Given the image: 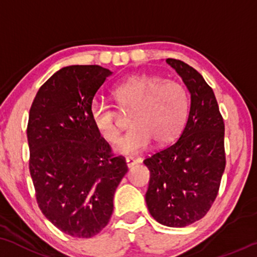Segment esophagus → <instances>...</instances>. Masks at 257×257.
I'll use <instances>...</instances> for the list:
<instances>
[{
    "label": "esophagus",
    "instance_id": "34e87169",
    "mask_svg": "<svg viewBox=\"0 0 257 257\" xmlns=\"http://www.w3.org/2000/svg\"><path fill=\"white\" fill-rule=\"evenodd\" d=\"M125 162H126V166H128V168H133V166L137 165V164L140 162V160L134 158V157H128V158L125 159Z\"/></svg>",
    "mask_w": 257,
    "mask_h": 257
}]
</instances>
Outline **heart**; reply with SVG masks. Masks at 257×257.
Segmentation results:
<instances>
[{"label":"heart","instance_id":"obj_1","mask_svg":"<svg viewBox=\"0 0 257 257\" xmlns=\"http://www.w3.org/2000/svg\"><path fill=\"white\" fill-rule=\"evenodd\" d=\"M117 107L130 112L132 128L120 139L116 151L124 156L145 151L154 140L166 144L181 132L189 110V97L182 83L154 75H137L126 79L112 91ZM95 131L110 144L119 138L116 107L95 98L89 106Z\"/></svg>","mask_w":257,"mask_h":257}]
</instances>
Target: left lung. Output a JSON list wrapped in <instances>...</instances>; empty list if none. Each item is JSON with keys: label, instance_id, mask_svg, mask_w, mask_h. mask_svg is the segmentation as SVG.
Here are the masks:
<instances>
[{"label": "left lung", "instance_id": "left-lung-1", "mask_svg": "<svg viewBox=\"0 0 257 257\" xmlns=\"http://www.w3.org/2000/svg\"><path fill=\"white\" fill-rule=\"evenodd\" d=\"M166 62L189 89L190 111L177 140L144 160L151 172L146 203L160 224L184 227L205 217L218 196L226 166L225 124L202 75L183 61Z\"/></svg>", "mask_w": 257, "mask_h": 257}]
</instances>
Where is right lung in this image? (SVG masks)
I'll return each mask as SVG.
<instances>
[{"label": "right lung", "mask_w": 257, "mask_h": 257, "mask_svg": "<svg viewBox=\"0 0 257 257\" xmlns=\"http://www.w3.org/2000/svg\"><path fill=\"white\" fill-rule=\"evenodd\" d=\"M111 72L69 66L40 86L30 109L29 168L38 207L62 232L91 238L109 224L125 158L95 131L89 106Z\"/></svg>", "instance_id": "right-lung-1"}]
</instances>
